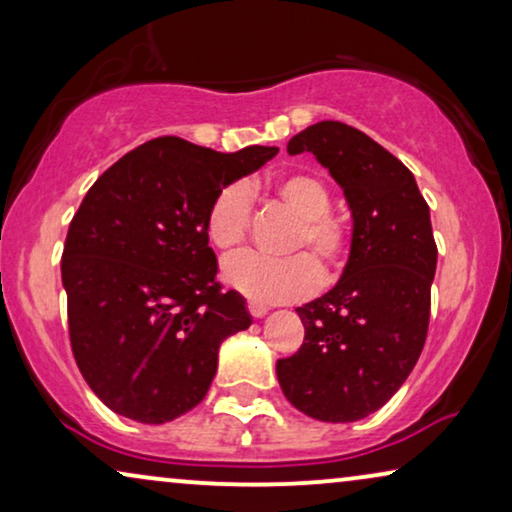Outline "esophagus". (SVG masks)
I'll list each match as a JSON object with an SVG mask.
<instances>
[{"instance_id":"34e87169","label":"esophagus","mask_w":512,"mask_h":512,"mask_svg":"<svg viewBox=\"0 0 512 512\" xmlns=\"http://www.w3.org/2000/svg\"><path fill=\"white\" fill-rule=\"evenodd\" d=\"M247 310H249L251 317H256V319H261V317H265V314H268V307L261 305V303H254V300H249Z\"/></svg>"}]
</instances>
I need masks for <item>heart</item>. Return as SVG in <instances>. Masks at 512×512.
Instances as JSON below:
<instances>
[{"instance_id": "1", "label": "heart", "mask_w": 512, "mask_h": 512, "mask_svg": "<svg viewBox=\"0 0 512 512\" xmlns=\"http://www.w3.org/2000/svg\"><path fill=\"white\" fill-rule=\"evenodd\" d=\"M270 195L293 216L298 226L289 240V251H307L286 258H268L244 251L223 263V282L254 303H286L310 296L326 277L338 275L352 251V228L331 212V188L317 172H289L272 181ZM254 198L244 181L223 186L214 195L205 216V233L219 251H235L247 240Z\"/></svg>"}]
</instances>
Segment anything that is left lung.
<instances>
[{"instance_id": "1", "label": "left lung", "mask_w": 512, "mask_h": 512, "mask_svg": "<svg viewBox=\"0 0 512 512\" xmlns=\"http://www.w3.org/2000/svg\"><path fill=\"white\" fill-rule=\"evenodd\" d=\"M286 151L331 172L354 230L340 282L296 310L305 340L277 361V380L307 417L356 422L401 389L424 349L438 258L429 205L408 167L347 123H314Z\"/></svg>"}]
</instances>
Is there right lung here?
<instances>
[{"instance_id":"obj_1","label":"right lung","mask_w":512,"mask_h":512,"mask_svg":"<svg viewBox=\"0 0 512 512\" xmlns=\"http://www.w3.org/2000/svg\"><path fill=\"white\" fill-rule=\"evenodd\" d=\"M277 146L219 153L151 139L90 186L62 251L69 342L83 380L118 415L165 424L207 396L221 342L249 328L221 291L205 216L223 186Z\"/></svg>"}]
</instances>
